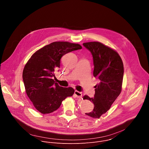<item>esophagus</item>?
<instances>
[{"instance_id":"esophagus-1","label":"esophagus","mask_w":149,"mask_h":149,"mask_svg":"<svg viewBox=\"0 0 149 149\" xmlns=\"http://www.w3.org/2000/svg\"><path fill=\"white\" fill-rule=\"evenodd\" d=\"M74 95H76V97H77V98H81L82 97V93L77 90L74 91Z\"/></svg>"}]
</instances>
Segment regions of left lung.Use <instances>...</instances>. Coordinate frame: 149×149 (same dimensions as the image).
<instances>
[{"mask_svg":"<svg viewBox=\"0 0 149 149\" xmlns=\"http://www.w3.org/2000/svg\"><path fill=\"white\" fill-rule=\"evenodd\" d=\"M83 45L92 54L93 76L100 80L95 86L94 97H83V100L94 104L93 110L86 114L93 118H100L109 109L121 92L123 64L117 52L101 42H89Z\"/></svg>","mask_w":149,"mask_h":149,"instance_id":"8db88e82","label":"left lung"}]
</instances>
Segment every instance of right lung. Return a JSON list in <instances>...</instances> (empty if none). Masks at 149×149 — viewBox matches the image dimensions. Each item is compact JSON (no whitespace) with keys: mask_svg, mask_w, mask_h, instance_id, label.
I'll return each mask as SVG.
<instances>
[{"mask_svg":"<svg viewBox=\"0 0 149 149\" xmlns=\"http://www.w3.org/2000/svg\"><path fill=\"white\" fill-rule=\"evenodd\" d=\"M78 44L54 42L36 51L26 64L23 79L26 93L41 113L58 109L63 100L72 96V87H62L54 81L55 72L60 68L61 58L67 53L81 49Z\"/></svg>","mask_w":149,"mask_h":149,"instance_id":"1","label":"right lung"}]
</instances>
